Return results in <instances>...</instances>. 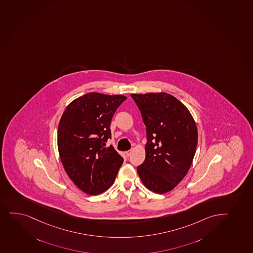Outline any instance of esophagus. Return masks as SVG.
Here are the masks:
<instances>
[{"label": "esophagus", "mask_w": 253, "mask_h": 253, "mask_svg": "<svg viewBox=\"0 0 253 253\" xmlns=\"http://www.w3.org/2000/svg\"><path fill=\"white\" fill-rule=\"evenodd\" d=\"M131 153H132V151H131V150H129V151H125V155H126L127 156H130Z\"/></svg>", "instance_id": "34e87169"}]
</instances>
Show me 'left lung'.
Wrapping results in <instances>:
<instances>
[{"instance_id": "1", "label": "left lung", "mask_w": 253, "mask_h": 253, "mask_svg": "<svg viewBox=\"0 0 253 253\" xmlns=\"http://www.w3.org/2000/svg\"><path fill=\"white\" fill-rule=\"evenodd\" d=\"M146 127L145 159L137 172L148 189L172 190L189 170L198 144L196 124L176 97L165 92L131 94Z\"/></svg>"}]
</instances>
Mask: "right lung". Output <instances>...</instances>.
Returning <instances> with one entry per match:
<instances>
[{"label":"right lung","instance_id":"1","mask_svg":"<svg viewBox=\"0 0 253 253\" xmlns=\"http://www.w3.org/2000/svg\"><path fill=\"white\" fill-rule=\"evenodd\" d=\"M127 97L90 92L66 107L58 126V149L66 173L81 190L97 195L110 187L124 159L113 145L110 125Z\"/></svg>","mask_w":253,"mask_h":253}]
</instances>
